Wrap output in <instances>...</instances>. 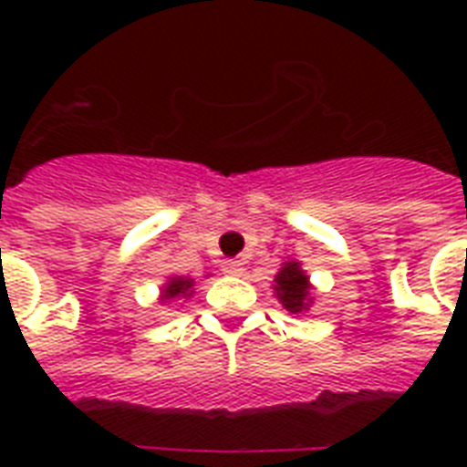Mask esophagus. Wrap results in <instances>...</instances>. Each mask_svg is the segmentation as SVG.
I'll list each match as a JSON object with an SVG mask.
<instances>
[{
    "mask_svg": "<svg viewBox=\"0 0 467 467\" xmlns=\"http://www.w3.org/2000/svg\"><path fill=\"white\" fill-rule=\"evenodd\" d=\"M223 271H225L227 276H242V262H237V259H227V262H223Z\"/></svg>",
    "mask_w": 467,
    "mask_h": 467,
    "instance_id": "34e87169",
    "label": "esophagus"
}]
</instances>
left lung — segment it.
<instances>
[{
    "instance_id": "8db88e82",
    "label": "left lung",
    "mask_w": 467,
    "mask_h": 467,
    "mask_svg": "<svg viewBox=\"0 0 467 467\" xmlns=\"http://www.w3.org/2000/svg\"><path fill=\"white\" fill-rule=\"evenodd\" d=\"M274 296L284 306V310L293 312V315H303L310 310L315 303V288L298 259H288L281 264V269L274 278Z\"/></svg>"
}]
</instances>
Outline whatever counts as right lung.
I'll use <instances>...</instances> for the list:
<instances>
[{"instance_id":"add662e5","label":"right lung","mask_w":467,"mask_h":467,"mask_svg":"<svg viewBox=\"0 0 467 467\" xmlns=\"http://www.w3.org/2000/svg\"><path fill=\"white\" fill-rule=\"evenodd\" d=\"M196 281L189 276H169L167 284H161L160 288V303H171V300H189L193 296Z\"/></svg>"}]
</instances>
